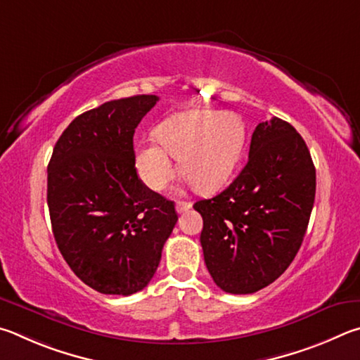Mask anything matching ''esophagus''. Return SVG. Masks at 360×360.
I'll use <instances>...</instances> for the list:
<instances>
[{"instance_id": "1", "label": "esophagus", "mask_w": 360, "mask_h": 360, "mask_svg": "<svg viewBox=\"0 0 360 360\" xmlns=\"http://www.w3.org/2000/svg\"><path fill=\"white\" fill-rule=\"evenodd\" d=\"M191 202H186V200H179V202H176V205H175V210L179 212V213H184V212H186V210H190L191 209Z\"/></svg>"}]
</instances>
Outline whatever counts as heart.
Segmentation results:
<instances>
[{
	"instance_id": "1",
	"label": "heart",
	"mask_w": 360,
	"mask_h": 360,
	"mask_svg": "<svg viewBox=\"0 0 360 360\" xmlns=\"http://www.w3.org/2000/svg\"><path fill=\"white\" fill-rule=\"evenodd\" d=\"M156 142L136 150V169L150 190L162 191L180 172L199 191H213L234 172L245 141L242 118L231 112L191 110L176 113L155 129Z\"/></svg>"
}]
</instances>
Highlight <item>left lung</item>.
I'll return each instance as SVG.
<instances>
[{
    "instance_id": "obj_1",
    "label": "left lung",
    "mask_w": 360,
    "mask_h": 360,
    "mask_svg": "<svg viewBox=\"0 0 360 360\" xmlns=\"http://www.w3.org/2000/svg\"><path fill=\"white\" fill-rule=\"evenodd\" d=\"M316 170L294 126L274 117L256 126L247 166L223 193L194 204L200 245L218 288L253 294L289 267L304 240Z\"/></svg>"
}]
</instances>
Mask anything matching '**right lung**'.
Masks as SVG:
<instances>
[{"label": "right lung", "instance_id": "obj_1", "mask_svg": "<svg viewBox=\"0 0 360 360\" xmlns=\"http://www.w3.org/2000/svg\"><path fill=\"white\" fill-rule=\"evenodd\" d=\"M155 94L113 99L75 117L55 143L47 204L68 266L101 294L131 295L148 285L176 223L172 200L136 170L132 137Z\"/></svg>", "mask_w": 360, "mask_h": 360}]
</instances>
